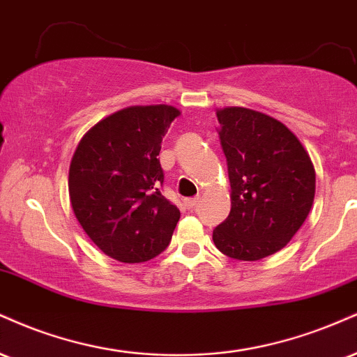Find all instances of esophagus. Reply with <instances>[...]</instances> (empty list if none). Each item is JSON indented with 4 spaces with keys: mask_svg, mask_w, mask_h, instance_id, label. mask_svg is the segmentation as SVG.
I'll list each match as a JSON object with an SVG mask.
<instances>
[{
    "mask_svg": "<svg viewBox=\"0 0 357 357\" xmlns=\"http://www.w3.org/2000/svg\"><path fill=\"white\" fill-rule=\"evenodd\" d=\"M201 197L196 196V197H188V199H184V206H186L188 209H195L197 204H199Z\"/></svg>",
    "mask_w": 357,
    "mask_h": 357,
    "instance_id": "1",
    "label": "esophagus"
}]
</instances>
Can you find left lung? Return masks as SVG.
<instances>
[{
	"instance_id": "1",
	"label": "left lung",
	"mask_w": 357,
	"mask_h": 357,
	"mask_svg": "<svg viewBox=\"0 0 357 357\" xmlns=\"http://www.w3.org/2000/svg\"><path fill=\"white\" fill-rule=\"evenodd\" d=\"M231 183V211L213 231L222 255L257 261L282 249L306 221L316 173L299 139L278 119L246 108L216 113Z\"/></svg>"
}]
</instances>
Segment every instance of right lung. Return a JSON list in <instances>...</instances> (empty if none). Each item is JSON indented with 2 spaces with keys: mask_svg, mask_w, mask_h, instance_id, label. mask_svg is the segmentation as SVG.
<instances>
[{
  "mask_svg": "<svg viewBox=\"0 0 357 357\" xmlns=\"http://www.w3.org/2000/svg\"><path fill=\"white\" fill-rule=\"evenodd\" d=\"M179 111L132 106L93 126L70 166V199L91 241L121 263L161 255L178 225L179 209L161 195V143Z\"/></svg>",
  "mask_w": 357,
  "mask_h": 357,
  "instance_id": "right-lung-1",
  "label": "right lung"
}]
</instances>
